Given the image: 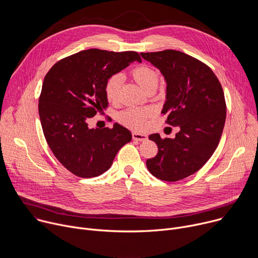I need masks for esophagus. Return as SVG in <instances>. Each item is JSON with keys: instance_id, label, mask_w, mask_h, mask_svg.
<instances>
[{"instance_id": "34e87169", "label": "esophagus", "mask_w": 258, "mask_h": 258, "mask_svg": "<svg viewBox=\"0 0 258 258\" xmlns=\"http://www.w3.org/2000/svg\"><path fill=\"white\" fill-rule=\"evenodd\" d=\"M133 139H134V140H137V141L144 142V141H146L147 139H148V136H147L146 134H141V133L134 132V133H133Z\"/></svg>"}]
</instances>
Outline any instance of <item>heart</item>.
Instances as JSON below:
<instances>
[{
	"instance_id": "heart-1",
	"label": "heart",
	"mask_w": 258,
	"mask_h": 258,
	"mask_svg": "<svg viewBox=\"0 0 258 258\" xmlns=\"http://www.w3.org/2000/svg\"><path fill=\"white\" fill-rule=\"evenodd\" d=\"M131 75L146 92L156 90L160 80L157 70L145 64L135 67ZM121 83L122 77L120 75H113L106 81L104 94L109 102L115 103L118 100ZM153 110L149 107H131L119 113L118 120L133 130H143L147 125L148 119L153 116Z\"/></svg>"
}]
</instances>
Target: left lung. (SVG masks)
I'll return each instance as SVG.
<instances>
[{
    "label": "left lung",
    "mask_w": 258,
    "mask_h": 258,
    "mask_svg": "<svg viewBox=\"0 0 258 258\" xmlns=\"http://www.w3.org/2000/svg\"><path fill=\"white\" fill-rule=\"evenodd\" d=\"M141 55L163 75L167 87L161 113L167 114V124L179 127L174 139L149 136L158 153L146 165L155 177L177 181L198 171L215 151L227 115L224 91L211 68L188 54L164 50Z\"/></svg>",
    "instance_id": "8db88e82"
}]
</instances>
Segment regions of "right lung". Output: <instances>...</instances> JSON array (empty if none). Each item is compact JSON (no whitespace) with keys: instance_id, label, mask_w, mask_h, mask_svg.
Masks as SVG:
<instances>
[{"instance_id":"1","label":"right lung","mask_w":258,"mask_h":258,"mask_svg":"<svg viewBox=\"0 0 258 258\" xmlns=\"http://www.w3.org/2000/svg\"><path fill=\"white\" fill-rule=\"evenodd\" d=\"M136 60L142 62L134 51L90 49L61 59L46 75L39 98L44 136L59 162L77 176L102 174L132 141L131 132L118 123L90 128L88 120L108 106L106 81Z\"/></svg>"}]
</instances>
